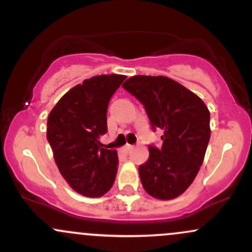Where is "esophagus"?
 Segmentation results:
<instances>
[{
    "mask_svg": "<svg viewBox=\"0 0 252 252\" xmlns=\"http://www.w3.org/2000/svg\"><path fill=\"white\" fill-rule=\"evenodd\" d=\"M133 150V145H129V144H127V145H125V147H124V149H123V151L124 153H129V151H132Z\"/></svg>",
    "mask_w": 252,
    "mask_h": 252,
    "instance_id": "34e87169",
    "label": "esophagus"
}]
</instances>
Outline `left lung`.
Instances as JSON below:
<instances>
[{
  "instance_id": "8db88e82",
  "label": "left lung",
  "mask_w": 252,
  "mask_h": 252,
  "mask_svg": "<svg viewBox=\"0 0 252 252\" xmlns=\"http://www.w3.org/2000/svg\"><path fill=\"white\" fill-rule=\"evenodd\" d=\"M123 88L145 108L153 128L163 132L161 149L149 147L139 166L144 190L158 199H173L191 185L201 168L210 138V113L204 102L170 78L134 75Z\"/></svg>"
}]
</instances>
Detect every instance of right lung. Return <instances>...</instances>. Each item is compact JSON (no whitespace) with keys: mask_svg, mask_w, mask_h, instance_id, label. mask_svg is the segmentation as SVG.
<instances>
[{"mask_svg":"<svg viewBox=\"0 0 252 252\" xmlns=\"http://www.w3.org/2000/svg\"><path fill=\"white\" fill-rule=\"evenodd\" d=\"M125 75L85 79L61 97L48 116L47 139L61 175L78 193L101 197L112 189L118 169L116 150L103 148L107 109Z\"/></svg>","mask_w":252,"mask_h":252,"instance_id":"obj_1","label":"right lung"}]
</instances>
